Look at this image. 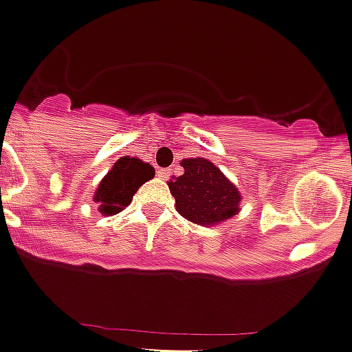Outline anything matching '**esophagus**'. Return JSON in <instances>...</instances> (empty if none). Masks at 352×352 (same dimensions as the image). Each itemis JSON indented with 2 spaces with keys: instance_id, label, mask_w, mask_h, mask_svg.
I'll use <instances>...</instances> for the list:
<instances>
[{
  "instance_id": "34e87169",
  "label": "esophagus",
  "mask_w": 352,
  "mask_h": 352,
  "mask_svg": "<svg viewBox=\"0 0 352 352\" xmlns=\"http://www.w3.org/2000/svg\"><path fill=\"white\" fill-rule=\"evenodd\" d=\"M169 175H171V171H169V169H157V176L161 177V179H168Z\"/></svg>"
}]
</instances>
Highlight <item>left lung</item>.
<instances>
[{"label": "left lung", "mask_w": 352, "mask_h": 352, "mask_svg": "<svg viewBox=\"0 0 352 352\" xmlns=\"http://www.w3.org/2000/svg\"><path fill=\"white\" fill-rule=\"evenodd\" d=\"M184 173L169 181L176 200V210L188 221L214 226L234 217L239 212L241 195L234 183L204 157L181 161Z\"/></svg>", "instance_id": "8db88e82"}]
</instances>
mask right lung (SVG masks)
I'll return each instance as SVG.
<instances>
[{
  "label": "right lung",
  "mask_w": 352,
  "mask_h": 352,
  "mask_svg": "<svg viewBox=\"0 0 352 352\" xmlns=\"http://www.w3.org/2000/svg\"><path fill=\"white\" fill-rule=\"evenodd\" d=\"M155 175V169L137 157H121L97 186L94 201L102 215H114L131 204L138 188Z\"/></svg>",
  "instance_id": "1"
}]
</instances>
